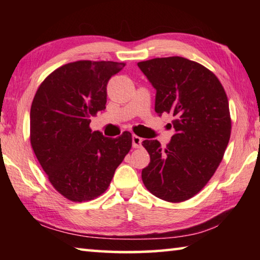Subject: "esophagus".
Wrapping results in <instances>:
<instances>
[{"label": "esophagus", "instance_id": "34e87169", "mask_svg": "<svg viewBox=\"0 0 260 260\" xmlns=\"http://www.w3.org/2000/svg\"><path fill=\"white\" fill-rule=\"evenodd\" d=\"M132 143H133V148H140L142 146V139L138 135H133V138H132Z\"/></svg>", "mask_w": 260, "mask_h": 260}]
</instances>
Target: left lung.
Listing matches in <instances>:
<instances>
[{"mask_svg": "<svg viewBox=\"0 0 260 260\" xmlns=\"http://www.w3.org/2000/svg\"><path fill=\"white\" fill-rule=\"evenodd\" d=\"M138 67L156 89L155 111L172 114L175 129L165 148L157 140L142 142L150 155L142 181L158 199L187 201L212 178L230 142L226 91L213 72L183 57L153 58Z\"/></svg>", "mask_w": 260, "mask_h": 260, "instance_id": "1", "label": "left lung"}]
</instances>
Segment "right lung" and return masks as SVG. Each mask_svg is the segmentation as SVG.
<instances>
[{
    "label": "right lung",
    "instance_id": "add662e5",
    "mask_svg": "<svg viewBox=\"0 0 260 260\" xmlns=\"http://www.w3.org/2000/svg\"><path fill=\"white\" fill-rule=\"evenodd\" d=\"M125 67L110 60H78L51 72L30 107V146L50 183L72 202L102 195L132 148V134L105 138L89 127L103 111L109 79Z\"/></svg>",
    "mask_w": 260,
    "mask_h": 260
}]
</instances>
